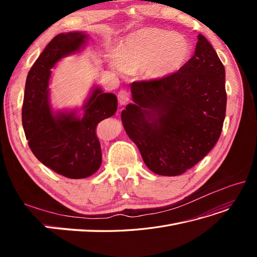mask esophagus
I'll list each match as a JSON object with an SVG mask.
<instances>
[{
    "mask_svg": "<svg viewBox=\"0 0 257 257\" xmlns=\"http://www.w3.org/2000/svg\"><path fill=\"white\" fill-rule=\"evenodd\" d=\"M118 100L120 105L124 106L126 105L128 102H130V95H128V92L126 90H121L119 93H118Z\"/></svg>",
    "mask_w": 257,
    "mask_h": 257,
    "instance_id": "1",
    "label": "esophagus"
}]
</instances>
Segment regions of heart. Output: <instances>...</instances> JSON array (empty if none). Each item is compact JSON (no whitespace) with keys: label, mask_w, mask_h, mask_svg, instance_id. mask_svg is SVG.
<instances>
[{"label":"heart","mask_w":257,"mask_h":257,"mask_svg":"<svg viewBox=\"0 0 257 257\" xmlns=\"http://www.w3.org/2000/svg\"><path fill=\"white\" fill-rule=\"evenodd\" d=\"M191 56L185 38L158 28H144L127 35L115 53V65L123 72H143L146 78L158 80L177 73Z\"/></svg>","instance_id":"1"}]
</instances>
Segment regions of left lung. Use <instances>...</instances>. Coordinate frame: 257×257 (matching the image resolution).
<instances>
[{"instance_id": "1", "label": "left lung", "mask_w": 257, "mask_h": 257, "mask_svg": "<svg viewBox=\"0 0 257 257\" xmlns=\"http://www.w3.org/2000/svg\"><path fill=\"white\" fill-rule=\"evenodd\" d=\"M173 75L131 83L134 104L122 110L126 134L147 167L178 176L203 160L219 141L226 112L225 68L207 38Z\"/></svg>"}]
</instances>
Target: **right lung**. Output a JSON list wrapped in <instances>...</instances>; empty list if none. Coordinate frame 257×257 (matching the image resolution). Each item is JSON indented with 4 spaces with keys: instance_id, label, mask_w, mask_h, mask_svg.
I'll use <instances>...</instances> for the list:
<instances>
[{
    "instance_id": "right-lung-1",
    "label": "right lung",
    "mask_w": 257,
    "mask_h": 257,
    "mask_svg": "<svg viewBox=\"0 0 257 257\" xmlns=\"http://www.w3.org/2000/svg\"><path fill=\"white\" fill-rule=\"evenodd\" d=\"M88 35L61 33L53 37L31 67L22 105V125L31 151L45 166L71 179L87 178L102 164V151L96 135L97 124L113 115L116 96L98 87L85 102L83 115L76 111L54 114L49 104L51 68L68 54L83 48Z\"/></svg>"
}]
</instances>
